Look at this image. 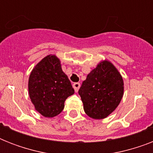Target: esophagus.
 Returning a JSON list of instances; mask_svg holds the SVG:
<instances>
[{"label": "esophagus", "instance_id": "34e87169", "mask_svg": "<svg viewBox=\"0 0 153 153\" xmlns=\"http://www.w3.org/2000/svg\"><path fill=\"white\" fill-rule=\"evenodd\" d=\"M73 87H74L75 92H78L79 89L80 88V83H79V82H74V83L73 84Z\"/></svg>", "mask_w": 153, "mask_h": 153}]
</instances>
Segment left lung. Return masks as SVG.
<instances>
[{
    "instance_id": "1",
    "label": "left lung",
    "mask_w": 153,
    "mask_h": 153,
    "mask_svg": "<svg viewBox=\"0 0 153 153\" xmlns=\"http://www.w3.org/2000/svg\"><path fill=\"white\" fill-rule=\"evenodd\" d=\"M123 86L122 77L111 62L99 63L79 91L85 113L94 119L106 117L121 102Z\"/></svg>"
}]
</instances>
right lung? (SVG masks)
Masks as SVG:
<instances>
[{
  "label": "right lung",
  "mask_w": 153,
  "mask_h": 153,
  "mask_svg": "<svg viewBox=\"0 0 153 153\" xmlns=\"http://www.w3.org/2000/svg\"><path fill=\"white\" fill-rule=\"evenodd\" d=\"M28 91L36 109L46 117L59 114L66 99L74 93L68 77L62 71L59 59L55 55L46 56L32 70Z\"/></svg>",
  "instance_id": "1"
}]
</instances>
